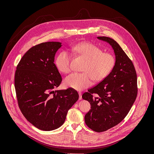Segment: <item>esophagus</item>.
<instances>
[{
	"label": "esophagus",
	"instance_id": "obj_1",
	"mask_svg": "<svg viewBox=\"0 0 154 154\" xmlns=\"http://www.w3.org/2000/svg\"><path fill=\"white\" fill-rule=\"evenodd\" d=\"M79 99L81 100L82 99V93L81 92H79Z\"/></svg>",
	"mask_w": 154,
	"mask_h": 154
}]
</instances>
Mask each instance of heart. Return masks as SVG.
<instances>
[{
    "instance_id": "b5f03b06",
    "label": "heart",
    "mask_w": 154,
    "mask_h": 154,
    "mask_svg": "<svg viewBox=\"0 0 154 154\" xmlns=\"http://www.w3.org/2000/svg\"><path fill=\"white\" fill-rule=\"evenodd\" d=\"M71 51L86 60L83 67V73H74L68 75L64 81L65 85L74 89L81 91L88 88L93 80L100 81L106 78L116 64L114 56L109 52H103L102 50L95 44L84 43L74 45ZM72 55L67 51L60 52L56 59V65L63 73L72 70Z\"/></svg>"
}]
</instances>
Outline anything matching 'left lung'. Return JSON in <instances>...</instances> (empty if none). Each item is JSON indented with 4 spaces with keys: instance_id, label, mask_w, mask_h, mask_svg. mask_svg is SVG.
<instances>
[{
    "instance_id": "8db88e82",
    "label": "left lung",
    "mask_w": 154,
    "mask_h": 154,
    "mask_svg": "<svg viewBox=\"0 0 154 154\" xmlns=\"http://www.w3.org/2000/svg\"><path fill=\"white\" fill-rule=\"evenodd\" d=\"M97 38L111 46L116 64L106 78L82 97L91 106L85 116V124L94 131L102 132L120 123L131 110L137 94V74L132 60L114 40Z\"/></svg>"
}]
</instances>
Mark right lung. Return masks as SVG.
Instances as JSON below:
<instances>
[{
    "mask_svg": "<svg viewBox=\"0 0 154 154\" xmlns=\"http://www.w3.org/2000/svg\"><path fill=\"white\" fill-rule=\"evenodd\" d=\"M62 43L35 45L22 57L17 67L14 85L18 106L26 119L37 128L50 131L63 124L68 110L79 97L72 88L55 91L62 77L54 63Z\"/></svg>",
    "mask_w": 154,
    "mask_h": 154,
    "instance_id": "right-lung-1",
    "label": "right lung"
}]
</instances>
